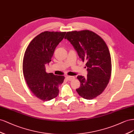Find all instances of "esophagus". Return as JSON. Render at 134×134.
<instances>
[{"instance_id": "obj_1", "label": "esophagus", "mask_w": 134, "mask_h": 134, "mask_svg": "<svg viewBox=\"0 0 134 134\" xmlns=\"http://www.w3.org/2000/svg\"><path fill=\"white\" fill-rule=\"evenodd\" d=\"M66 79L68 81H71L72 80H74L75 79V77L74 76H66Z\"/></svg>"}]
</instances>
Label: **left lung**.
Segmentation results:
<instances>
[{"label": "left lung", "mask_w": 134, "mask_h": 134, "mask_svg": "<svg viewBox=\"0 0 134 134\" xmlns=\"http://www.w3.org/2000/svg\"><path fill=\"white\" fill-rule=\"evenodd\" d=\"M69 40L82 62H86V77L78 76L81 86L76 89L80 96L91 100L101 94L109 83L112 73L111 57L105 42L90 30L67 32Z\"/></svg>", "instance_id": "obj_1"}]
</instances>
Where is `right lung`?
Masks as SVG:
<instances>
[{"label": "right lung", "instance_id": "add662e5", "mask_svg": "<svg viewBox=\"0 0 134 134\" xmlns=\"http://www.w3.org/2000/svg\"><path fill=\"white\" fill-rule=\"evenodd\" d=\"M66 32L44 31L35 37L27 47L22 64L23 74L29 88L37 98L49 101L59 94V85L63 76L47 73L45 64L49 63L55 49L63 40Z\"/></svg>", "mask_w": 134, "mask_h": 134}]
</instances>
